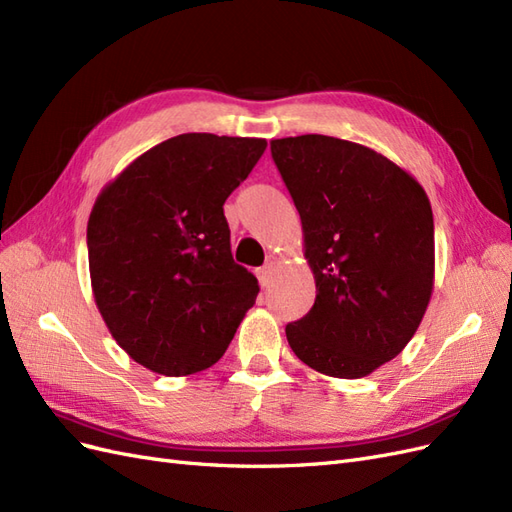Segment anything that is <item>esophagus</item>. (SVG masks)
<instances>
[{"label":"esophagus","instance_id":"34e87169","mask_svg":"<svg viewBox=\"0 0 512 512\" xmlns=\"http://www.w3.org/2000/svg\"><path fill=\"white\" fill-rule=\"evenodd\" d=\"M276 264H279V259H276L274 255H270V257L266 259V266H261V268L257 270V279H259L261 287H268V285H270Z\"/></svg>","mask_w":512,"mask_h":512}]
</instances>
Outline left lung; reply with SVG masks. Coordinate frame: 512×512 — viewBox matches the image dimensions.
Masks as SVG:
<instances>
[{"instance_id": "8db88e82", "label": "left lung", "mask_w": 512, "mask_h": 512, "mask_svg": "<svg viewBox=\"0 0 512 512\" xmlns=\"http://www.w3.org/2000/svg\"><path fill=\"white\" fill-rule=\"evenodd\" d=\"M294 199L313 309L285 328L311 369L343 379L373 373L403 352L433 291L435 240L427 193L371 148L326 135L270 141Z\"/></svg>"}]
</instances>
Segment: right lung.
Returning <instances> with one entry per match:
<instances>
[{
	"label": "right lung",
	"mask_w": 512,
	"mask_h": 512,
	"mask_svg": "<svg viewBox=\"0 0 512 512\" xmlns=\"http://www.w3.org/2000/svg\"><path fill=\"white\" fill-rule=\"evenodd\" d=\"M266 139L186 133L154 145L102 188L87 221L98 311L135 362L167 377L221 360L255 276L231 255L225 199Z\"/></svg>",
	"instance_id": "right-lung-1"
}]
</instances>
